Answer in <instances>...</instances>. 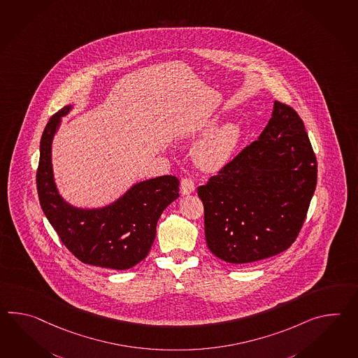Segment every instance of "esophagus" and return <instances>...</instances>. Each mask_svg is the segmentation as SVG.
I'll return each mask as SVG.
<instances>
[{"mask_svg": "<svg viewBox=\"0 0 358 358\" xmlns=\"http://www.w3.org/2000/svg\"><path fill=\"white\" fill-rule=\"evenodd\" d=\"M195 190V183L190 177H185L181 180V194L182 195H189L192 191Z\"/></svg>", "mask_w": 358, "mask_h": 358, "instance_id": "obj_1", "label": "esophagus"}]
</instances>
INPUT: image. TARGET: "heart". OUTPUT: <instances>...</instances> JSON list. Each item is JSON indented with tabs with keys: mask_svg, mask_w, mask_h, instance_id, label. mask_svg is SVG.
<instances>
[{
	"mask_svg": "<svg viewBox=\"0 0 358 358\" xmlns=\"http://www.w3.org/2000/svg\"><path fill=\"white\" fill-rule=\"evenodd\" d=\"M215 124L210 122L208 127ZM241 140V127L238 122H229L200 143L195 158L200 167L217 169L224 166L236 151Z\"/></svg>",
	"mask_w": 358,
	"mask_h": 358,
	"instance_id": "1",
	"label": "heart"
}]
</instances>
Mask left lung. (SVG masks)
Here are the masks:
<instances>
[{
	"mask_svg": "<svg viewBox=\"0 0 358 358\" xmlns=\"http://www.w3.org/2000/svg\"><path fill=\"white\" fill-rule=\"evenodd\" d=\"M317 183V160L294 108L275 101L258 140L198 187L209 250L235 264L289 249Z\"/></svg>",
	"mask_w": 358,
	"mask_h": 358,
	"instance_id": "obj_1",
	"label": "left lung"
}]
</instances>
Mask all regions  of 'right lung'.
Returning a JSON list of instances; mask_svg holds the SVG:
<instances>
[{"mask_svg": "<svg viewBox=\"0 0 358 358\" xmlns=\"http://www.w3.org/2000/svg\"><path fill=\"white\" fill-rule=\"evenodd\" d=\"M69 109L65 106L55 113L41 137L36 175L41 208L62 243L80 262L127 270L149 255L160 215L180 196V181L175 176H160L137 183L109 207H71L57 194L51 168V141Z\"/></svg>", "mask_w": 358, "mask_h": 358, "instance_id": "obj_1", "label": "right lung"}]
</instances>
